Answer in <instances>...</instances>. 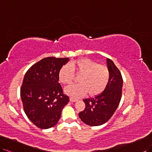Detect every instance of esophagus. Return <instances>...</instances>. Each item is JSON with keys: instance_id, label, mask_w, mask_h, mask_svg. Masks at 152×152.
<instances>
[{"instance_id": "34e87169", "label": "esophagus", "mask_w": 152, "mask_h": 152, "mask_svg": "<svg viewBox=\"0 0 152 152\" xmlns=\"http://www.w3.org/2000/svg\"><path fill=\"white\" fill-rule=\"evenodd\" d=\"M69 101H71V102H76V101H77V99H74V98H73V97H70V98H69Z\"/></svg>"}]
</instances>
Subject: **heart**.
Listing matches in <instances>:
<instances>
[{"instance_id": "obj_1", "label": "heart", "mask_w": 152, "mask_h": 152, "mask_svg": "<svg viewBox=\"0 0 152 152\" xmlns=\"http://www.w3.org/2000/svg\"><path fill=\"white\" fill-rule=\"evenodd\" d=\"M81 73L79 84H70L65 88L66 94L73 98H78L88 93L94 96L104 91L110 80V72L105 66L99 65L91 59L81 58L63 65L59 70L58 80L62 84L72 82L73 72Z\"/></svg>"}]
</instances>
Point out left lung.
<instances>
[{"label":"left lung","instance_id":"8db88e82","mask_svg":"<svg viewBox=\"0 0 152 152\" xmlns=\"http://www.w3.org/2000/svg\"><path fill=\"white\" fill-rule=\"evenodd\" d=\"M110 80L101 94L84 99L85 109L79 113L83 123L89 126H100L108 121L115 112L121 101L123 80L120 71L113 62L106 59Z\"/></svg>","mask_w":152,"mask_h":152}]
</instances>
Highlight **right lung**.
Wrapping results in <instances>:
<instances>
[{
  "label": "right lung",
  "instance_id": "right-lung-1",
  "mask_svg": "<svg viewBox=\"0 0 152 152\" xmlns=\"http://www.w3.org/2000/svg\"><path fill=\"white\" fill-rule=\"evenodd\" d=\"M69 58L46 57L26 73L20 88L24 112L37 126L48 129L57 124L69 102L58 81L59 70Z\"/></svg>",
  "mask_w": 152,
  "mask_h": 152
}]
</instances>
